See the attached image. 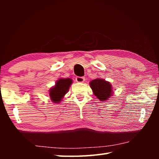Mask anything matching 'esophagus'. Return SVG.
I'll list each match as a JSON object with an SVG mask.
<instances>
[{
    "instance_id": "1",
    "label": "esophagus",
    "mask_w": 159,
    "mask_h": 159,
    "mask_svg": "<svg viewBox=\"0 0 159 159\" xmlns=\"http://www.w3.org/2000/svg\"><path fill=\"white\" fill-rule=\"evenodd\" d=\"M85 80V78L84 76H76V81L77 83H83Z\"/></svg>"
}]
</instances>
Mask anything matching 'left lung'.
I'll return each mask as SVG.
<instances>
[{"instance_id":"obj_1","label":"left lung","mask_w":159,"mask_h":159,"mask_svg":"<svg viewBox=\"0 0 159 159\" xmlns=\"http://www.w3.org/2000/svg\"><path fill=\"white\" fill-rule=\"evenodd\" d=\"M91 88L98 98L101 101H105L112 96V86L109 82L104 79H96L89 83Z\"/></svg>"}]
</instances>
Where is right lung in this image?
<instances>
[{
    "instance_id": "add662e5",
    "label": "right lung",
    "mask_w": 159,
    "mask_h": 159,
    "mask_svg": "<svg viewBox=\"0 0 159 159\" xmlns=\"http://www.w3.org/2000/svg\"><path fill=\"white\" fill-rule=\"evenodd\" d=\"M72 83V80L67 79H60L56 82V85L50 90V97L54 103H59L61 100L68 92L70 86Z\"/></svg>"
}]
</instances>
